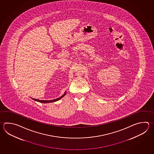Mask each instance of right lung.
I'll use <instances>...</instances> for the list:
<instances>
[{
    "label": "right lung",
    "instance_id": "right-lung-1",
    "mask_svg": "<svg viewBox=\"0 0 154 154\" xmlns=\"http://www.w3.org/2000/svg\"><path fill=\"white\" fill-rule=\"evenodd\" d=\"M66 94V91H65V93H64V94L62 95L61 97H58V98H57V99H54V100H38V99H33L32 98V99L33 100H34L35 101H38V102H39V103H52V102H54V101H57L59 100H60L61 99L62 97H63Z\"/></svg>",
    "mask_w": 154,
    "mask_h": 154
}]
</instances>
